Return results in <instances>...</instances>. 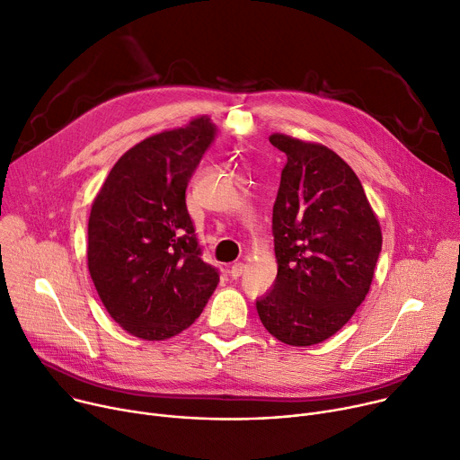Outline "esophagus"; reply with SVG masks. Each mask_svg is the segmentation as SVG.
I'll return each instance as SVG.
<instances>
[{
    "label": "esophagus",
    "instance_id": "esophagus-1",
    "mask_svg": "<svg viewBox=\"0 0 460 460\" xmlns=\"http://www.w3.org/2000/svg\"><path fill=\"white\" fill-rule=\"evenodd\" d=\"M242 273H243V264H242V262H236V264H233V266H231V270H229V275H231V279H238Z\"/></svg>",
    "mask_w": 460,
    "mask_h": 460
}]
</instances>
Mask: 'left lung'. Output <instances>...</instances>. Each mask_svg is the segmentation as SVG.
Returning <instances> with one entry per match:
<instances>
[{
	"instance_id": "1",
	"label": "left lung",
	"mask_w": 460,
	"mask_h": 460,
	"mask_svg": "<svg viewBox=\"0 0 460 460\" xmlns=\"http://www.w3.org/2000/svg\"><path fill=\"white\" fill-rule=\"evenodd\" d=\"M270 143L288 161L273 205L277 279L257 312L279 341L312 347L341 330L365 301L382 227L336 152L286 134H271Z\"/></svg>"
}]
</instances>
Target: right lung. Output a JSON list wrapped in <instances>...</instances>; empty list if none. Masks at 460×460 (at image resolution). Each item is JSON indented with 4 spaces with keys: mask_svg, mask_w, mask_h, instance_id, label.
<instances>
[{
    "mask_svg": "<svg viewBox=\"0 0 460 460\" xmlns=\"http://www.w3.org/2000/svg\"><path fill=\"white\" fill-rule=\"evenodd\" d=\"M215 132L199 115L143 139L119 157L93 199L88 270L111 319L139 340L178 336L220 282L199 257L185 201Z\"/></svg>",
    "mask_w": 460,
    "mask_h": 460,
    "instance_id": "1",
    "label": "right lung"
}]
</instances>
